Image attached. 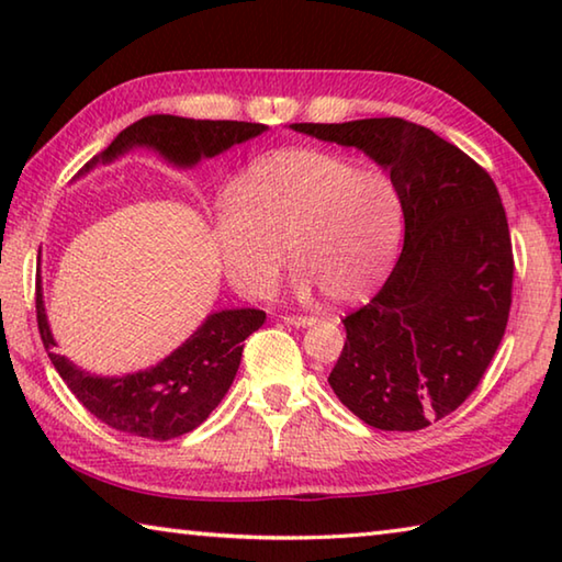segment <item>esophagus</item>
<instances>
[{
    "mask_svg": "<svg viewBox=\"0 0 562 562\" xmlns=\"http://www.w3.org/2000/svg\"><path fill=\"white\" fill-rule=\"evenodd\" d=\"M284 325H292V327H310L315 325V317H302V315H284L282 317Z\"/></svg>",
    "mask_w": 562,
    "mask_h": 562,
    "instance_id": "1",
    "label": "esophagus"
}]
</instances>
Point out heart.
Here are the masks:
<instances>
[{
    "mask_svg": "<svg viewBox=\"0 0 562 562\" xmlns=\"http://www.w3.org/2000/svg\"><path fill=\"white\" fill-rule=\"evenodd\" d=\"M402 237L392 178L319 148H284L255 160L213 205V240L227 280L265 297L290 258L302 292L359 302L389 274Z\"/></svg>",
    "mask_w": 562,
    "mask_h": 562,
    "instance_id": "b5f03b06",
    "label": "heart"
}]
</instances>
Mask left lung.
I'll use <instances>...</instances> for the list:
<instances>
[{"label":"left lung","mask_w":562,"mask_h":562,"mask_svg":"<svg viewBox=\"0 0 562 562\" xmlns=\"http://www.w3.org/2000/svg\"><path fill=\"white\" fill-rule=\"evenodd\" d=\"M292 128L364 150L398 190L404 250L384 288L341 319L347 341L329 386L374 429H426L475 392L508 325L516 268L498 188L461 148L412 121Z\"/></svg>","instance_id":"left-lung-1"}]
</instances>
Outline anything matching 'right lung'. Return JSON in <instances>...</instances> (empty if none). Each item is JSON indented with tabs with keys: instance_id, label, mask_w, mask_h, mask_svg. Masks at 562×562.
I'll return each instance as SVG.
<instances>
[{
	"instance_id": "add662e5",
	"label": "right lung",
	"mask_w": 562,
	"mask_h": 562,
	"mask_svg": "<svg viewBox=\"0 0 562 562\" xmlns=\"http://www.w3.org/2000/svg\"><path fill=\"white\" fill-rule=\"evenodd\" d=\"M265 123L247 121H195L156 113L123 128L87 166L119 158L133 146L156 148L180 168L213 158L235 144L260 136ZM265 322L262 310H223L207 317L195 335L173 355L146 372L126 376H97L56 355L46 322L42 284H36V325L56 372L74 396L111 429L168 441L201 426L231 389L243 357V341Z\"/></svg>"
}]
</instances>
